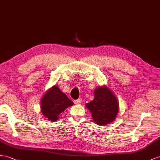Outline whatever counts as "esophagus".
<instances>
[{
  "label": "esophagus",
  "instance_id": "esophagus-1",
  "mask_svg": "<svg viewBox=\"0 0 160 160\" xmlns=\"http://www.w3.org/2000/svg\"><path fill=\"white\" fill-rule=\"evenodd\" d=\"M73 102H74L75 104H80V103H81V102H82V99H81V98H80V99L74 100V101H73Z\"/></svg>",
  "mask_w": 160,
  "mask_h": 160
}]
</instances>
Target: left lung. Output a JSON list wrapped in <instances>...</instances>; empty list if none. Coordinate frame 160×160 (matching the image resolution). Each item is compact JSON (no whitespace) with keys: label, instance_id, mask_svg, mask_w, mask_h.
<instances>
[{"label":"left lung","instance_id":"8db88e82","mask_svg":"<svg viewBox=\"0 0 160 160\" xmlns=\"http://www.w3.org/2000/svg\"><path fill=\"white\" fill-rule=\"evenodd\" d=\"M97 124L105 126L115 120L119 111L117 97L108 87H99L94 91V99L86 104Z\"/></svg>","mask_w":160,"mask_h":160}]
</instances>
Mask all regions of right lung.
<instances>
[{"instance_id":"add662e5","label":"right lung","mask_w":160,"mask_h":160,"mask_svg":"<svg viewBox=\"0 0 160 160\" xmlns=\"http://www.w3.org/2000/svg\"><path fill=\"white\" fill-rule=\"evenodd\" d=\"M73 103L57 86H53L45 92L40 102L41 112L48 120L55 122L61 113Z\"/></svg>"}]
</instances>
